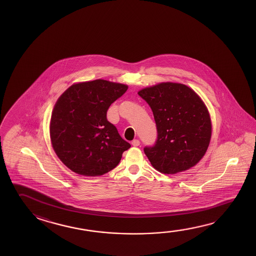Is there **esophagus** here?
I'll list each match as a JSON object with an SVG mask.
<instances>
[{"instance_id": "34e87169", "label": "esophagus", "mask_w": 256, "mask_h": 256, "mask_svg": "<svg viewBox=\"0 0 256 256\" xmlns=\"http://www.w3.org/2000/svg\"><path fill=\"white\" fill-rule=\"evenodd\" d=\"M139 144H140V141L138 140V139H134L132 141V146H138Z\"/></svg>"}]
</instances>
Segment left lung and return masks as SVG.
Listing matches in <instances>:
<instances>
[{"mask_svg":"<svg viewBox=\"0 0 256 256\" xmlns=\"http://www.w3.org/2000/svg\"><path fill=\"white\" fill-rule=\"evenodd\" d=\"M138 94L151 107L157 128L154 146L144 148L152 167L176 174L198 164L209 146L212 122L196 92L186 84L166 82Z\"/></svg>","mask_w":256,"mask_h":256,"instance_id":"left-lung-1","label":"left lung"}]
</instances>
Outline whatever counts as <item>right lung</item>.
Returning a JSON list of instances; mask_svg holds the SVG:
<instances>
[{"instance_id": "add662e5", "label": "right lung", "mask_w": 256, "mask_h": 256, "mask_svg": "<svg viewBox=\"0 0 256 256\" xmlns=\"http://www.w3.org/2000/svg\"><path fill=\"white\" fill-rule=\"evenodd\" d=\"M126 90V84L96 80L72 84L59 97L50 118V141L55 154L72 172L104 175L130 148L106 117L110 104Z\"/></svg>"}]
</instances>
